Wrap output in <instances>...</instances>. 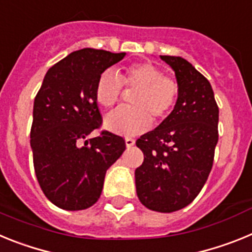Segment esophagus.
I'll list each match as a JSON object with an SVG mask.
<instances>
[{
    "mask_svg": "<svg viewBox=\"0 0 252 252\" xmlns=\"http://www.w3.org/2000/svg\"><path fill=\"white\" fill-rule=\"evenodd\" d=\"M125 144H126L127 148H131V146L135 145V140L131 139V137H126V139H125Z\"/></svg>",
    "mask_w": 252,
    "mask_h": 252,
    "instance_id": "esophagus-1",
    "label": "esophagus"
}]
</instances>
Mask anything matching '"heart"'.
I'll return each instance as SVG.
<instances>
[{
    "mask_svg": "<svg viewBox=\"0 0 252 252\" xmlns=\"http://www.w3.org/2000/svg\"><path fill=\"white\" fill-rule=\"evenodd\" d=\"M124 86L136 90L131 95L133 107H122L113 111L104 120L110 131L124 136H132L148 130L151 117L155 121L166 119L174 108L179 95V87L173 78L151 63H139L127 66L124 74L107 69L95 84V99L101 106L111 108L121 99Z\"/></svg>",
    "mask_w": 252,
    "mask_h": 252,
    "instance_id": "obj_1",
    "label": "heart"
}]
</instances>
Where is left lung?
<instances>
[{
  "instance_id": "1",
  "label": "left lung",
  "mask_w": 252,
  "mask_h": 252,
  "mask_svg": "<svg viewBox=\"0 0 252 252\" xmlns=\"http://www.w3.org/2000/svg\"><path fill=\"white\" fill-rule=\"evenodd\" d=\"M160 58L175 72L179 95L170 115L137 139L144 162L135 182L146 208L170 213L192 203L207 182L218 141V106L208 79L189 62Z\"/></svg>"
}]
</instances>
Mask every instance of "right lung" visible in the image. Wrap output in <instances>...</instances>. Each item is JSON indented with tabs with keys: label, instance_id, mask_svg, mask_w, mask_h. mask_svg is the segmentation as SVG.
Returning <instances> with one entry per match:
<instances>
[{
	"label": "right lung",
	"instance_id": "add662e5",
	"mask_svg": "<svg viewBox=\"0 0 252 252\" xmlns=\"http://www.w3.org/2000/svg\"><path fill=\"white\" fill-rule=\"evenodd\" d=\"M125 55L91 48L73 51L46 72L35 97L30 132L35 174L44 194L59 208L93 206L107 169L126 149L125 140L108 131L87 140L102 125L97 81Z\"/></svg>",
	"mask_w": 252,
	"mask_h": 252
}]
</instances>
